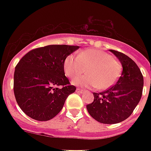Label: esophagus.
<instances>
[{
	"instance_id": "esophagus-1",
	"label": "esophagus",
	"mask_w": 151,
	"mask_h": 151,
	"mask_svg": "<svg viewBox=\"0 0 151 151\" xmlns=\"http://www.w3.org/2000/svg\"><path fill=\"white\" fill-rule=\"evenodd\" d=\"M76 92H78V93H82L84 91H83L82 89H81V88H77V89H76Z\"/></svg>"
}]
</instances>
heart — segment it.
<instances>
[{
    "instance_id": "1",
    "label": "heart",
    "mask_w": 151,
    "mask_h": 151,
    "mask_svg": "<svg viewBox=\"0 0 151 151\" xmlns=\"http://www.w3.org/2000/svg\"><path fill=\"white\" fill-rule=\"evenodd\" d=\"M63 68L66 75L72 79L79 78L86 71L88 75L73 81V85L96 87L99 90L113 86L122 73L119 62L106 52L94 48L82 51L78 56L68 55L63 62Z\"/></svg>"
}]
</instances>
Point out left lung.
<instances>
[{"label": "left lung", "instance_id": "8db88e82", "mask_svg": "<svg viewBox=\"0 0 151 151\" xmlns=\"http://www.w3.org/2000/svg\"><path fill=\"white\" fill-rule=\"evenodd\" d=\"M122 65L117 83L104 92H94V101L86 106L88 112L103 124H117L132 114L140 100L143 77L135 62L124 53L110 50Z\"/></svg>", "mask_w": 151, "mask_h": 151}]
</instances>
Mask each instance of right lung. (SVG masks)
Instances as JSON below:
<instances>
[{"mask_svg":"<svg viewBox=\"0 0 151 151\" xmlns=\"http://www.w3.org/2000/svg\"><path fill=\"white\" fill-rule=\"evenodd\" d=\"M79 46L52 45L25 55L15 66L14 94L18 105L33 119L45 122L63 109L75 92L65 76L63 62Z\"/></svg>","mask_w":151,"mask_h":151,"instance_id":"obj_1","label":"right lung"}]
</instances>
